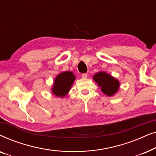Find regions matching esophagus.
<instances>
[{
  "label": "esophagus",
  "mask_w": 156,
  "mask_h": 156,
  "mask_svg": "<svg viewBox=\"0 0 156 156\" xmlns=\"http://www.w3.org/2000/svg\"><path fill=\"white\" fill-rule=\"evenodd\" d=\"M82 78H87V73L82 74Z\"/></svg>",
  "instance_id": "34e87169"
}]
</instances>
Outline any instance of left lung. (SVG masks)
Segmentation results:
<instances>
[{"instance_id":"8db88e82","label":"left lung","mask_w":156,"mask_h":156,"mask_svg":"<svg viewBox=\"0 0 156 156\" xmlns=\"http://www.w3.org/2000/svg\"><path fill=\"white\" fill-rule=\"evenodd\" d=\"M93 79L101 87L103 93L106 95L112 96L118 91L119 87V81L106 72H98L94 76Z\"/></svg>"}]
</instances>
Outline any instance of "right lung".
<instances>
[{
  "label": "right lung",
  "instance_id": "1",
  "mask_svg": "<svg viewBox=\"0 0 156 156\" xmlns=\"http://www.w3.org/2000/svg\"><path fill=\"white\" fill-rule=\"evenodd\" d=\"M75 80V76L71 72H65L59 74L55 80L52 92L57 97H62L69 91Z\"/></svg>",
  "mask_w": 156,
  "mask_h": 156
}]
</instances>
